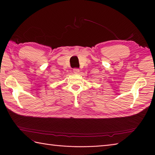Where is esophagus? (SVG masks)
Wrapping results in <instances>:
<instances>
[{"mask_svg":"<svg viewBox=\"0 0 155 155\" xmlns=\"http://www.w3.org/2000/svg\"><path fill=\"white\" fill-rule=\"evenodd\" d=\"M79 72H80V70H79V69H78V68H74V69H73V73H74V74H78V73H79Z\"/></svg>","mask_w":155,"mask_h":155,"instance_id":"1","label":"esophagus"}]
</instances>
